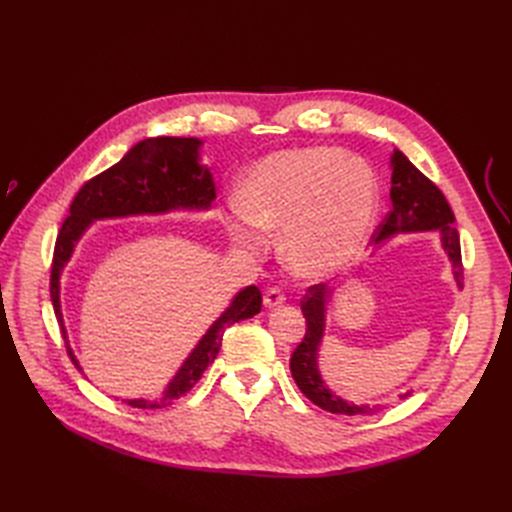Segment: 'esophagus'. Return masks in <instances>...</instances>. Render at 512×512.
I'll return each instance as SVG.
<instances>
[{
    "mask_svg": "<svg viewBox=\"0 0 512 512\" xmlns=\"http://www.w3.org/2000/svg\"><path fill=\"white\" fill-rule=\"evenodd\" d=\"M286 303V294L282 288H269L265 292V307L273 309V307H280Z\"/></svg>",
    "mask_w": 512,
    "mask_h": 512,
    "instance_id": "34e87169",
    "label": "esophagus"
}]
</instances>
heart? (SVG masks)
Listing matches in <instances>:
<instances>
[{"label":"heart","mask_w":512,"mask_h":512,"mask_svg":"<svg viewBox=\"0 0 512 512\" xmlns=\"http://www.w3.org/2000/svg\"><path fill=\"white\" fill-rule=\"evenodd\" d=\"M378 183L359 160L327 147L273 153L247 175L226 228L243 250L260 252L265 232H284L292 271L327 277L359 256L374 226Z\"/></svg>","instance_id":"obj_1"}]
</instances>
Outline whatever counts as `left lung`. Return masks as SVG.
<instances>
[{
  "mask_svg": "<svg viewBox=\"0 0 512 512\" xmlns=\"http://www.w3.org/2000/svg\"><path fill=\"white\" fill-rule=\"evenodd\" d=\"M391 200L393 207L386 213V218L374 230V239L382 241L399 232H423L438 230L444 252L448 254L455 269V280L463 288V262H461V245L459 232L453 226L455 215L451 205L446 203L444 194L438 185L429 181L399 149L391 156ZM333 290L327 284H314L307 288V294L301 301L303 316L307 322L303 342L294 348L290 356V371L301 393L314 401V404L331 414H371L378 408L348 404L342 397H337L327 389L318 371V348L324 333V312L331 299ZM410 393L401 395L408 397Z\"/></svg>",
  "mask_w": 512,
  "mask_h": 512,
  "instance_id": "obj_1",
  "label": "left lung"
}]
</instances>
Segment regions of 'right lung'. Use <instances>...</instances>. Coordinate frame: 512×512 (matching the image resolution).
<instances>
[{
    "mask_svg": "<svg viewBox=\"0 0 512 512\" xmlns=\"http://www.w3.org/2000/svg\"><path fill=\"white\" fill-rule=\"evenodd\" d=\"M198 138L156 136L134 145L115 166L89 179L70 205V215L61 224L55 241L51 265V301L61 333L66 337L64 318L59 307V275L72 256L74 243L81 239L85 228L94 220L126 218V215L166 213L173 209H207L215 198L211 173L198 162ZM262 294L256 286L243 288L232 299L226 312L211 324L198 346L181 365L164 395L156 401L123 399V404L143 410L166 408L175 399L188 393L213 363L222 346V335L228 327L260 312ZM72 363L79 361L66 342ZM81 369V367H79Z\"/></svg>",
    "mask_w": 512,
    "mask_h": 512,
    "instance_id": "right-lung-1",
    "label": "right lung"
}]
</instances>
